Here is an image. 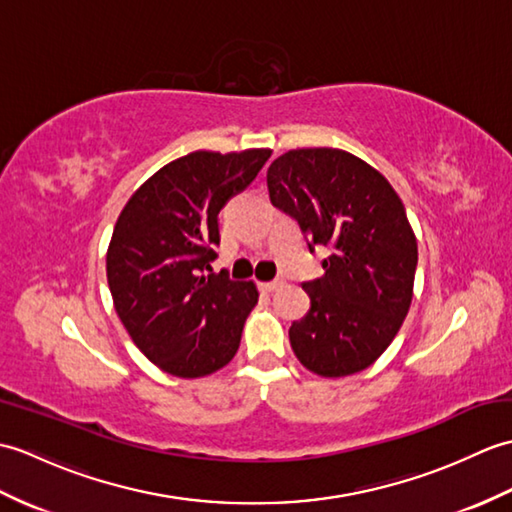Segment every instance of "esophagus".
I'll return each instance as SVG.
<instances>
[{
    "instance_id": "34e87169",
    "label": "esophagus",
    "mask_w": 512,
    "mask_h": 512,
    "mask_svg": "<svg viewBox=\"0 0 512 512\" xmlns=\"http://www.w3.org/2000/svg\"><path fill=\"white\" fill-rule=\"evenodd\" d=\"M286 281L284 279H275V281H266V284H262V290L264 292H275V290H279L281 286H284Z\"/></svg>"
}]
</instances>
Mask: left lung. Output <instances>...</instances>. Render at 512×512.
<instances>
[{"instance_id": "obj_1", "label": "left lung", "mask_w": 512, "mask_h": 512, "mask_svg": "<svg viewBox=\"0 0 512 512\" xmlns=\"http://www.w3.org/2000/svg\"><path fill=\"white\" fill-rule=\"evenodd\" d=\"M270 202L312 244L332 248L325 275L303 284L310 312L290 325L299 363L323 378L363 372L405 321L418 242L383 173L343 149H290L266 173ZM310 244V250H312Z\"/></svg>"}]
</instances>
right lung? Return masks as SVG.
Wrapping results in <instances>:
<instances>
[{
  "label": "right lung",
  "mask_w": 512,
  "mask_h": 512,
  "mask_svg": "<svg viewBox=\"0 0 512 512\" xmlns=\"http://www.w3.org/2000/svg\"><path fill=\"white\" fill-rule=\"evenodd\" d=\"M273 149L191 151L158 169L118 215L107 284L118 319L162 372L202 378L233 361L259 292L213 273L217 215L257 178Z\"/></svg>",
  "instance_id": "obj_1"
}]
</instances>
